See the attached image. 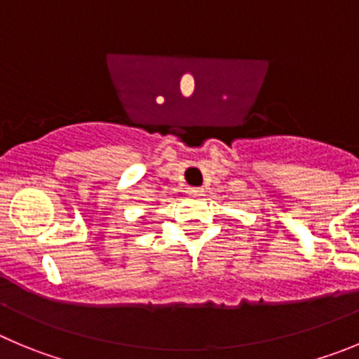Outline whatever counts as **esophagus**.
<instances>
[{"label":"esophagus","mask_w":359,"mask_h":359,"mask_svg":"<svg viewBox=\"0 0 359 359\" xmlns=\"http://www.w3.org/2000/svg\"><path fill=\"white\" fill-rule=\"evenodd\" d=\"M187 193H189L191 196H202L203 189L202 187H189V189H187Z\"/></svg>","instance_id":"1"}]
</instances>
